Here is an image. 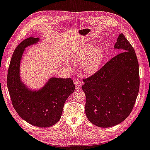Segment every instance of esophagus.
Masks as SVG:
<instances>
[{
  "label": "esophagus",
  "mask_w": 150,
  "mask_h": 150,
  "mask_svg": "<svg viewBox=\"0 0 150 150\" xmlns=\"http://www.w3.org/2000/svg\"><path fill=\"white\" fill-rule=\"evenodd\" d=\"M74 84H75V86H76L77 88H81V86H82V82L79 80H75V81H74Z\"/></svg>",
  "instance_id": "obj_1"
}]
</instances>
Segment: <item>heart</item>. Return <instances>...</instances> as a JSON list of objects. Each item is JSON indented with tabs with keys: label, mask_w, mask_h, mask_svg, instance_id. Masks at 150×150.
<instances>
[{
	"label": "heart",
	"mask_w": 150,
	"mask_h": 150,
	"mask_svg": "<svg viewBox=\"0 0 150 150\" xmlns=\"http://www.w3.org/2000/svg\"><path fill=\"white\" fill-rule=\"evenodd\" d=\"M92 44H86L76 49L73 53V58L81 62V70L88 75H92L99 71L105 57V50L102 46H97L93 50Z\"/></svg>",
	"instance_id": "heart-1"
}]
</instances>
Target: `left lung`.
Wrapping results in <instances>:
<instances>
[{
	"label": "left lung",
	"mask_w": 150,
	"mask_h": 150,
	"mask_svg": "<svg viewBox=\"0 0 150 150\" xmlns=\"http://www.w3.org/2000/svg\"><path fill=\"white\" fill-rule=\"evenodd\" d=\"M114 49L120 50V54L91 77L83 79L86 117L100 127L115 126L125 120L139 91L137 57L122 33L119 34Z\"/></svg>",
	"instance_id": "1"
}]
</instances>
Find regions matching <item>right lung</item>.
Listing matches in <instances>:
<instances>
[{"instance_id": "right-lung-1", "label": "right lung", "mask_w": 150, "mask_h": 150, "mask_svg": "<svg viewBox=\"0 0 150 150\" xmlns=\"http://www.w3.org/2000/svg\"><path fill=\"white\" fill-rule=\"evenodd\" d=\"M40 41L29 37L15 49L7 73V88L13 107L23 120L38 127H49L61 118L64 103L75 89L71 78L50 77L40 88H31L21 77V63L25 48Z\"/></svg>"}]
</instances>
